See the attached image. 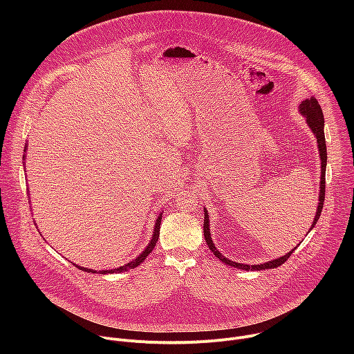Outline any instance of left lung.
<instances>
[{"mask_svg":"<svg viewBox=\"0 0 354 354\" xmlns=\"http://www.w3.org/2000/svg\"><path fill=\"white\" fill-rule=\"evenodd\" d=\"M298 112L306 118V123L308 124V127L311 129V131L314 133L315 138H317V144H318V151H319V158H321V180H319V197H318V207H317V213L314 216V221H313V225L310 228V231L315 227L317 221L319 220V216H321V212L324 209V201H325V171H326V160H328V156H326V144H325V133H324V113H322V109L318 104V100L313 96V97H308V99H304L302 102L298 105ZM205 209V224H203V231H205V239L210 248V250L213 252V254L216 255L217 259H220L223 263L228 265V266H232V268H236V269H242V270H265V269H274V268H279L290 257L292 252L295 250L291 249L290 252H287V254L284 257H280L277 259H273V261H269L266 263H259V265H245V263H238V262H232L231 259H227L224 255H221V252L217 250L214 242H213V238H212V232H210V220H209V212ZM308 231V232H310ZM307 232V234H308Z\"/></svg>","mask_w":354,"mask_h":354,"instance_id":"1","label":"left lung"}]
</instances>
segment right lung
I'll return each mask as SVG.
<instances>
[{
  "label": "right lung",
  "mask_w": 354,
  "mask_h": 354,
  "mask_svg": "<svg viewBox=\"0 0 354 354\" xmlns=\"http://www.w3.org/2000/svg\"><path fill=\"white\" fill-rule=\"evenodd\" d=\"M26 149H28V144H25V148H24V157H22V160H24V165H25V161H26ZM161 220H162V213H160V214H158V217H157V220H156L154 232H153V235H151V241L148 242V245L145 246V249L141 252V254H140L136 259L130 261L129 263H126V265H123V266H119V268H115V269H111V270H99V272H96V270H93V269H86V268L78 266V265H75V263H73V265H75V268H78V269H80V270H82V272H88V273H99V274L123 273V272H127V270H130V269L137 268L138 265H141V263L147 259V257L151 254V252H153V249H154V246H156V243H157V241H158V236H160Z\"/></svg>",
  "instance_id": "add662e5"
}]
</instances>
